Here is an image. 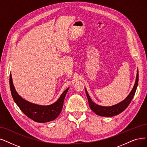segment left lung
Masks as SVG:
<instances>
[{
    "label": "left lung",
    "instance_id": "1",
    "mask_svg": "<svg viewBox=\"0 0 147 147\" xmlns=\"http://www.w3.org/2000/svg\"><path fill=\"white\" fill-rule=\"evenodd\" d=\"M138 80H139V74H138V70L135 84L134 85L133 89L131 90L130 93H129V95L127 96V97L122 102L110 107L101 106V105H99L98 104H96L95 103H94L92 101L90 96L89 95V94H88L87 90L85 88L86 95L87 97L88 101H89L90 108L93 112H95L96 115L101 116L111 117L121 113L123 111L127 109V107L128 106V105L131 102L137 89V87L138 85Z\"/></svg>",
    "mask_w": 147,
    "mask_h": 147
}]
</instances>
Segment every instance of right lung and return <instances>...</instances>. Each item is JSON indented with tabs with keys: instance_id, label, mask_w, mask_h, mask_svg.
I'll return each instance as SVG.
<instances>
[{
	"instance_id": "right-lung-1",
	"label": "right lung",
	"mask_w": 147,
	"mask_h": 147,
	"mask_svg": "<svg viewBox=\"0 0 147 147\" xmlns=\"http://www.w3.org/2000/svg\"><path fill=\"white\" fill-rule=\"evenodd\" d=\"M9 86L14 102L29 118L37 122H48L55 119L61 111L64 98L69 89L64 91L58 100L49 105H40L29 102L23 99L16 91L11 74L9 75Z\"/></svg>"
}]
</instances>
